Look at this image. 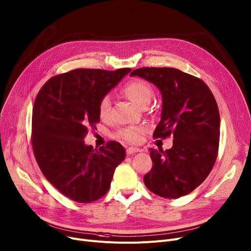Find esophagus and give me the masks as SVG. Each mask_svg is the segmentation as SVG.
<instances>
[{"mask_svg": "<svg viewBox=\"0 0 251 251\" xmlns=\"http://www.w3.org/2000/svg\"><path fill=\"white\" fill-rule=\"evenodd\" d=\"M141 150L139 148H135V147H129V148L126 149V154L127 155H131V154H135V153H138L140 152Z\"/></svg>", "mask_w": 251, "mask_h": 251, "instance_id": "esophagus-1", "label": "esophagus"}]
</instances>
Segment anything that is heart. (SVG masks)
<instances>
[{"instance_id":"heart-1","label":"heart","mask_w":251,"mask_h":251,"mask_svg":"<svg viewBox=\"0 0 251 251\" xmlns=\"http://www.w3.org/2000/svg\"><path fill=\"white\" fill-rule=\"evenodd\" d=\"M124 94L140 107L149 104L152 98V88L145 80L134 79L127 82L123 88ZM110 98L108 96L102 97L99 102L98 113L100 119L105 121L108 119L110 112ZM146 128L143 126H129L119 131L120 138L128 143H139L142 141Z\"/></svg>"}]
</instances>
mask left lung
Segmentation results:
<instances>
[{"label":"left lung","instance_id":"1","mask_svg":"<svg viewBox=\"0 0 251 251\" xmlns=\"http://www.w3.org/2000/svg\"><path fill=\"white\" fill-rule=\"evenodd\" d=\"M129 75L153 83L162 94L161 121L153 138L173 135L171 149H150L153 167L144 176L155 195L177 199L208 177L217 159L220 113L216 99L201 79L173 68H141Z\"/></svg>","mask_w":251,"mask_h":251}]
</instances>
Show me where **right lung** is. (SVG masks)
I'll use <instances>...</instances> for the list:
<instances>
[{
  "label": "right lung",
  "mask_w": 251,
  "mask_h": 251,
  "mask_svg": "<svg viewBox=\"0 0 251 251\" xmlns=\"http://www.w3.org/2000/svg\"><path fill=\"white\" fill-rule=\"evenodd\" d=\"M77 69L50 78L39 90L32 110V147L46 178L67 198L92 202L108 191L126 150L110 141L99 150L87 146L88 129L100 122L99 102L126 74Z\"/></svg>",
  "instance_id": "obj_1"
}]
</instances>
